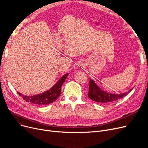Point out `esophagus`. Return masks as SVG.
Returning a JSON list of instances; mask_svg holds the SVG:
<instances>
[{
	"label": "esophagus",
	"instance_id": "34e87169",
	"mask_svg": "<svg viewBox=\"0 0 148 148\" xmlns=\"http://www.w3.org/2000/svg\"><path fill=\"white\" fill-rule=\"evenodd\" d=\"M77 67L78 68H83L84 67V65L83 64H78V65H77Z\"/></svg>",
	"mask_w": 148,
	"mask_h": 148
}]
</instances>
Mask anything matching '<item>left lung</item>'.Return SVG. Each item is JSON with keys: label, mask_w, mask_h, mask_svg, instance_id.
<instances>
[{"label": "left lung", "mask_w": 148, "mask_h": 148, "mask_svg": "<svg viewBox=\"0 0 148 148\" xmlns=\"http://www.w3.org/2000/svg\"><path fill=\"white\" fill-rule=\"evenodd\" d=\"M133 89L132 88L128 92L122 93V94H112L101 89L94 80L90 79L88 95L89 98L94 101L101 104L111 103L125 97Z\"/></svg>", "instance_id": "8db88e82"}]
</instances>
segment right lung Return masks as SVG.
<instances>
[{"mask_svg": "<svg viewBox=\"0 0 148 148\" xmlns=\"http://www.w3.org/2000/svg\"><path fill=\"white\" fill-rule=\"evenodd\" d=\"M68 74V73L64 74L55 84H54L53 86H52L48 90L45 91L41 93V94L31 96L22 95L19 92H18V94L20 96H21V97L26 102L32 103L34 104H36L38 106L48 105L54 102V101H56L60 96L61 93L62 85L65 81Z\"/></svg>", "mask_w": 148, "mask_h": 148, "instance_id": "right-lung-1", "label": "right lung"}]
</instances>
